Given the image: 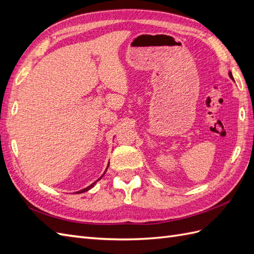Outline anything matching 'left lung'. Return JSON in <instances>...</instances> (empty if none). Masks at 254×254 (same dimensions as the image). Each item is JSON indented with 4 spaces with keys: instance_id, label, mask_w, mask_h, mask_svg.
Here are the masks:
<instances>
[{
    "instance_id": "obj_1",
    "label": "left lung",
    "mask_w": 254,
    "mask_h": 254,
    "mask_svg": "<svg viewBox=\"0 0 254 254\" xmlns=\"http://www.w3.org/2000/svg\"><path fill=\"white\" fill-rule=\"evenodd\" d=\"M229 76H230V77H231V78L233 79V76H232V73H231V72H229Z\"/></svg>"
}]
</instances>
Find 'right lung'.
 <instances>
[{"mask_svg": "<svg viewBox=\"0 0 254 254\" xmlns=\"http://www.w3.org/2000/svg\"><path fill=\"white\" fill-rule=\"evenodd\" d=\"M108 166H109V165H108ZM107 168H108V167H107ZM106 171H107V170H106ZM105 173H106V172H105ZM105 173H104V174H105ZM103 176H104V175H103ZM103 176H102V177H103ZM102 177H101V178H99L98 180H101V179H102ZM98 180H96V181H95L94 183H92L90 187H88V188H86V189H83V190H78V191H76V194H79V193H83V191H87V190H89L90 189H92V188H93V187H94V184H95V183H96V182H97Z\"/></svg>", "mask_w": 254, "mask_h": 254, "instance_id": "1", "label": "right lung"}]
</instances>
